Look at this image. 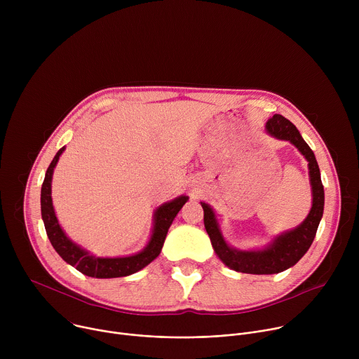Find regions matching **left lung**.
Masks as SVG:
<instances>
[{
	"mask_svg": "<svg viewBox=\"0 0 359 359\" xmlns=\"http://www.w3.org/2000/svg\"><path fill=\"white\" fill-rule=\"evenodd\" d=\"M266 133L294 144L309 162L313 206L309 216L301 224L273 237L266 247L240 250L226 241L217 216L210 204L200 201L204 212V227H206L217 257L229 269L245 274H277L297 264L311 247L324 213V186L311 147L302 139L298 129L281 115H274L269 119L266 123Z\"/></svg>",
	"mask_w": 359,
	"mask_h": 359,
	"instance_id": "1",
	"label": "left lung"
}]
</instances>
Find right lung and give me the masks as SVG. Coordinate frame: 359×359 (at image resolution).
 I'll return each instance as SVG.
<instances>
[{
    "mask_svg": "<svg viewBox=\"0 0 359 359\" xmlns=\"http://www.w3.org/2000/svg\"><path fill=\"white\" fill-rule=\"evenodd\" d=\"M64 150L65 146L57 151L55 158L50 162L45 173V179L41 189V215L50 244H53V247L61 255L64 262H67L68 264H71L72 267H75L78 271L88 277H126L144 269L161 254L169 227L173 223L177 213L180 212V209L183 208V204L189 200V197L182 194L170 201L163 203L162 206H159L155 210L150 238L140 251L130 255H123V257H96V255H93L86 248H82L79 244L72 241L65 234L61 224L58 223L54 210L53 196H50V193H53V190H50L53 189V175Z\"/></svg>",
    "mask_w": 359,
    "mask_h": 359,
    "instance_id": "right-lung-1",
    "label": "right lung"
}]
</instances>
